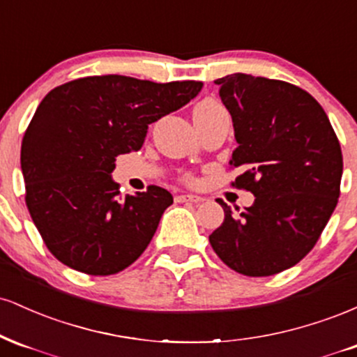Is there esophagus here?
I'll return each instance as SVG.
<instances>
[{
    "label": "esophagus",
    "mask_w": 357,
    "mask_h": 357,
    "mask_svg": "<svg viewBox=\"0 0 357 357\" xmlns=\"http://www.w3.org/2000/svg\"><path fill=\"white\" fill-rule=\"evenodd\" d=\"M176 202L184 203V202H190V203H199L203 202L202 196H196V195H179L176 196Z\"/></svg>",
    "instance_id": "obj_1"
}]
</instances>
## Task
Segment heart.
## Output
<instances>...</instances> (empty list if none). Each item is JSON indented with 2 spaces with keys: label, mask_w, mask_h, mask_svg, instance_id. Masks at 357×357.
<instances>
[{
  "label": "heart",
  "mask_w": 357,
  "mask_h": 357,
  "mask_svg": "<svg viewBox=\"0 0 357 357\" xmlns=\"http://www.w3.org/2000/svg\"><path fill=\"white\" fill-rule=\"evenodd\" d=\"M195 109H196V110H198V109H204V110L221 109V104H218V102H216V100H211V99H208V100H203V102H199V104L196 105Z\"/></svg>",
  "instance_id": "obj_1"
}]
</instances>
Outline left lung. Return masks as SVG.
<instances>
[{
    "mask_svg": "<svg viewBox=\"0 0 357 357\" xmlns=\"http://www.w3.org/2000/svg\"><path fill=\"white\" fill-rule=\"evenodd\" d=\"M231 114L238 147L231 186L255 202L240 216L227 203L210 235L223 264L241 275L268 277L304 258L333 215L341 195L342 153L317 100L284 80L233 73L215 80Z\"/></svg>",
    "mask_w": 357,
    "mask_h": 357,
    "instance_id": "8db88e82",
    "label": "left lung"
}]
</instances>
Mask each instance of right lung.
Returning <instances> with one entry per match:
<instances>
[{"instance_id":"1","label":"right lung","mask_w":357,"mask_h":357,"mask_svg":"<svg viewBox=\"0 0 357 357\" xmlns=\"http://www.w3.org/2000/svg\"><path fill=\"white\" fill-rule=\"evenodd\" d=\"M202 87L96 75L45 96L23 136L22 171L28 211L56 260L87 275H112L142 255L173 196L147 186L119 202L110 173L119 154L141 149L149 124Z\"/></svg>"}]
</instances>
